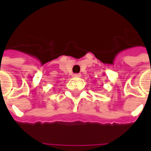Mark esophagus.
Listing matches in <instances>:
<instances>
[{
	"label": "esophagus",
	"instance_id": "1",
	"mask_svg": "<svg viewBox=\"0 0 151 151\" xmlns=\"http://www.w3.org/2000/svg\"><path fill=\"white\" fill-rule=\"evenodd\" d=\"M81 76L82 75L80 73H75V74H73V77H75V78H80Z\"/></svg>",
	"mask_w": 151,
	"mask_h": 151
}]
</instances>
